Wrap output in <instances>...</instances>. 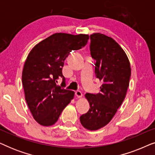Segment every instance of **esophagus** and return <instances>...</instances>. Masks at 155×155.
Returning <instances> with one entry per match:
<instances>
[{"label": "esophagus", "mask_w": 155, "mask_h": 155, "mask_svg": "<svg viewBox=\"0 0 155 155\" xmlns=\"http://www.w3.org/2000/svg\"><path fill=\"white\" fill-rule=\"evenodd\" d=\"M75 96L78 97V98H81V97H82V94L80 91H76V92H75Z\"/></svg>", "instance_id": "obj_1"}]
</instances>
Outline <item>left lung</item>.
<instances>
[{
    "mask_svg": "<svg viewBox=\"0 0 155 155\" xmlns=\"http://www.w3.org/2000/svg\"><path fill=\"white\" fill-rule=\"evenodd\" d=\"M90 40L95 75L102 84L97 94H85L90 108L80 120L84 128L96 130L111 121L124 101L131 70L126 53L111 37L94 33L90 35Z\"/></svg>",
    "mask_w": 155,
    "mask_h": 155,
    "instance_id": "1",
    "label": "left lung"
}]
</instances>
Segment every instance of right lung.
<instances>
[{"instance_id":"right-lung-1","label":"right lung","mask_w":155,"mask_h":155,"mask_svg":"<svg viewBox=\"0 0 155 155\" xmlns=\"http://www.w3.org/2000/svg\"><path fill=\"white\" fill-rule=\"evenodd\" d=\"M89 35L56 33L34 47L25 61L22 81L25 100L36 121L44 126L54 125L73 99L74 92L64 89V61L72 51L87 43ZM61 77V86L56 84Z\"/></svg>"}]
</instances>
